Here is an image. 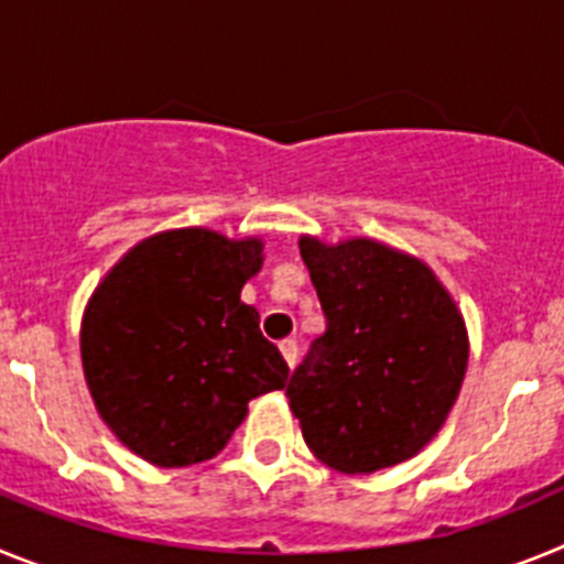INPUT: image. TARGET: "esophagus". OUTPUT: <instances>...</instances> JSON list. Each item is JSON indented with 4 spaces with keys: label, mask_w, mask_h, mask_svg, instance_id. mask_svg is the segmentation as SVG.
<instances>
[{
    "label": "esophagus",
    "mask_w": 564,
    "mask_h": 564,
    "mask_svg": "<svg viewBox=\"0 0 564 564\" xmlns=\"http://www.w3.org/2000/svg\"><path fill=\"white\" fill-rule=\"evenodd\" d=\"M279 352H282V358L288 361V367H293L296 364V356H299V347L293 338H285V341H279Z\"/></svg>",
    "instance_id": "obj_1"
}]
</instances>
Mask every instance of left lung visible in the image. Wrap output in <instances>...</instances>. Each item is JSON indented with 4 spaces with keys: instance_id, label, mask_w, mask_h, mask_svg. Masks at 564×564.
Listing matches in <instances>:
<instances>
[{
    "instance_id": "obj_1",
    "label": "left lung",
    "mask_w": 564,
    "mask_h": 564,
    "mask_svg": "<svg viewBox=\"0 0 564 564\" xmlns=\"http://www.w3.org/2000/svg\"><path fill=\"white\" fill-rule=\"evenodd\" d=\"M327 318L288 381L307 449L344 475L410 460L455 406L468 336L430 265L358 237L299 239Z\"/></svg>"
}]
</instances>
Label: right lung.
<instances>
[{
    "label": "right lung",
    "mask_w": 564,
    "mask_h": 564,
    "mask_svg": "<svg viewBox=\"0 0 564 564\" xmlns=\"http://www.w3.org/2000/svg\"><path fill=\"white\" fill-rule=\"evenodd\" d=\"M262 239L177 228L143 239L104 276L82 322L89 395L115 437L163 468L223 452L248 401L282 390L288 364L239 293Z\"/></svg>",
    "instance_id": "obj_1"
}]
</instances>
